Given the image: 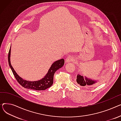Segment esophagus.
I'll return each mask as SVG.
<instances>
[{"label": "esophagus", "instance_id": "obj_1", "mask_svg": "<svg viewBox=\"0 0 121 121\" xmlns=\"http://www.w3.org/2000/svg\"><path fill=\"white\" fill-rule=\"evenodd\" d=\"M74 60V59L73 58V56H67V57L66 59V61L67 62H70V61H72Z\"/></svg>", "mask_w": 121, "mask_h": 121}]
</instances>
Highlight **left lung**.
I'll use <instances>...</instances> for the list:
<instances>
[{"label":"left lung","mask_w":121,"mask_h":121,"mask_svg":"<svg viewBox=\"0 0 121 121\" xmlns=\"http://www.w3.org/2000/svg\"><path fill=\"white\" fill-rule=\"evenodd\" d=\"M76 81L77 83L80 86L87 87H90L95 86V84L97 82V81H96L92 80L86 77H83L79 74H78L77 76Z\"/></svg>","instance_id":"1"}]
</instances>
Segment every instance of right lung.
I'll return each instance as SVG.
<instances>
[{
  "label": "right lung",
  "instance_id": "1",
  "mask_svg": "<svg viewBox=\"0 0 121 121\" xmlns=\"http://www.w3.org/2000/svg\"><path fill=\"white\" fill-rule=\"evenodd\" d=\"M10 55L11 47L8 54V62L13 73L17 82L21 86L25 88L35 90H44L51 87L53 83V78L55 72L62 67L65 64V60L63 59L56 60L52 64L51 67L49 69L48 73L43 78L37 81H29L23 80L16 72L15 70L11 65L10 62Z\"/></svg>",
  "mask_w": 121,
  "mask_h": 121
}]
</instances>
